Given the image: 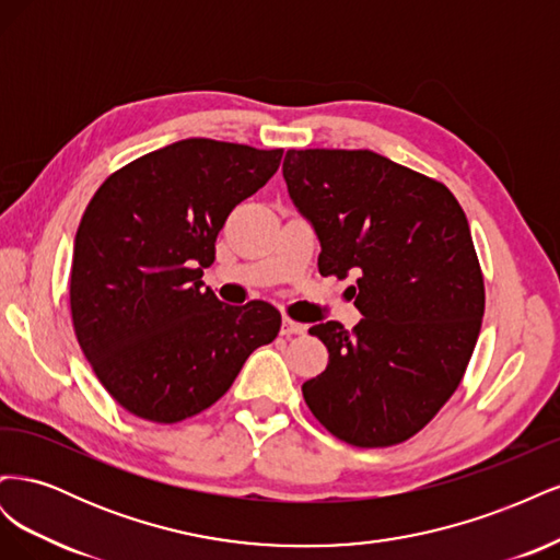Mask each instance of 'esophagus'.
<instances>
[{"instance_id": "1", "label": "esophagus", "mask_w": 560, "mask_h": 560, "mask_svg": "<svg viewBox=\"0 0 560 560\" xmlns=\"http://www.w3.org/2000/svg\"><path fill=\"white\" fill-rule=\"evenodd\" d=\"M303 331H306V325H301V322H294L290 317H282V327H280L282 336H296Z\"/></svg>"}]
</instances>
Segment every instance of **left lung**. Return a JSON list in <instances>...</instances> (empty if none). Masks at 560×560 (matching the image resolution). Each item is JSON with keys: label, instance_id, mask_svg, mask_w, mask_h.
<instances>
[{"label": "left lung", "instance_id": "obj_1", "mask_svg": "<svg viewBox=\"0 0 560 560\" xmlns=\"http://www.w3.org/2000/svg\"><path fill=\"white\" fill-rule=\"evenodd\" d=\"M282 177L317 233L319 273H358L364 315L352 331L311 327L329 364L303 399L346 444H401L448 401L477 346L486 294L467 217L442 182L369 149H290Z\"/></svg>", "mask_w": 560, "mask_h": 560}]
</instances>
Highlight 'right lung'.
Returning a JSON list of instances; mask_svg holds the SVG:
<instances>
[{"label":"right lung","instance_id":"1","mask_svg":"<svg viewBox=\"0 0 560 560\" xmlns=\"http://www.w3.org/2000/svg\"><path fill=\"white\" fill-rule=\"evenodd\" d=\"M280 159L282 149L189 138L128 163L91 198L74 238L72 322L95 376L132 416L167 425L206 411L278 336L270 303L226 306L200 278L231 210Z\"/></svg>","mask_w":560,"mask_h":560}]
</instances>
